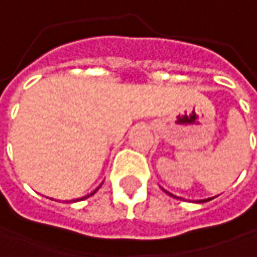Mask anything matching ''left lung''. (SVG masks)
<instances>
[{
	"mask_svg": "<svg viewBox=\"0 0 257 257\" xmlns=\"http://www.w3.org/2000/svg\"><path fill=\"white\" fill-rule=\"evenodd\" d=\"M167 192V191H165ZM170 194V192H168ZM209 200H212V198H204V200H200V203H206V201H209Z\"/></svg>",
	"mask_w": 257,
	"mask_h": 257,
	"instance_id": "obj_1",
	"label": "left lung"
}]
</instances>
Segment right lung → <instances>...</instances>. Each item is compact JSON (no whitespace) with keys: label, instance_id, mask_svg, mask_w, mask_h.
Returning <instances> with one entry per match:
<instances>
[{"label":"right lung","instance_id":"add662e5","mask_svg":"<svg viewBox=\"0 0 257 257\" xmlns=\"http://www.w3.org/2000/svg\"><path fill=\"white\" fill-rule=\"evenodd\" d=\"M93 192H95V191H93ZM93 192H92V194H93ZM92 194H90V195H92ZM87 197H89V195H87Z\"/></svg>","mask_w":257,"mask_h":257}]
</instances>
